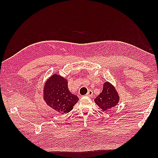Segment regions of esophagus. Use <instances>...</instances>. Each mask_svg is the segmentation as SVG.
Listing matches in <instances>:
<instances>
[{"instance_id":"esophagus-1","label":"esophagus","mask_w":158,"mask_h":158,"mask_svg":"<svg viewBox=\"0 0 158 158\" xmlns=\"http://www.w3.org/2000/svg\"><path fill=\"white\" fill-rule=\"evenodd\" d=\"M87 96H89V97H92L93 96V92L92 90H89L88 92L87 93Z\"/></svg>"}]
</instances>
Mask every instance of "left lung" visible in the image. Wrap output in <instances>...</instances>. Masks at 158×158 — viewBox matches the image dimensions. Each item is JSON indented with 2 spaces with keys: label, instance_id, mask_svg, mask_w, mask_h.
Wrapping results in <instances>:
<instances>
[{
  "label": "left lung",
  "instance_id": "8db88e82",
  "mask_svg": "<svg viewBox=\"0 0 158 158\" xmlns=\"http://www.w3.org/2000/svg\"><path fill=\"white\" fill-rule=\"evenodd\" d=\"M94 101L102 110H106L117 105L119 96L115 88L110 83L105 82L103 84L102 92L96 97Z\"/></svg>",
  "mask_w": 158,
  "mask_h": 158
}]
</instances>
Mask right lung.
I'll return each mask as SVG.
<instances>
[{"mask_svg": "<svg viewBox=\"0 0 158 158\" xmlns=\"http://www.w3.org/2000/svg\"><path fill=\"white\" fill-rule=\"evenodd\" d=\"M43 92L47 105L61 114L70 111L79 100L78 97L70 92L66 79L56 74L47 81Z\"/></svg>", "mask_w": 158, "mask_h": 158, "instance_id": "1", "label": "right lung"}]
</instances>
